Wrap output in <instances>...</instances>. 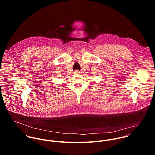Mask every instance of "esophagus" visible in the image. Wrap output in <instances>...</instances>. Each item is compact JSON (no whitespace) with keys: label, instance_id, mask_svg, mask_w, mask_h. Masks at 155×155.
<instances>
[{"label":"esophagus","instance_id":"esophagus-1","mask_svg":"<svg viewBox=\"0 0 155 155\" xmlns=\"http://www.w3.org/2000/svg\"><path fill=\"white\" fill-rule=\"evenodd\" d=\"M74 73H75V74H79L80 72H79L78 71H77H77H75V72H74Z\"/></svg>","mask_w":155,"mask_h":155}]
</instances>
